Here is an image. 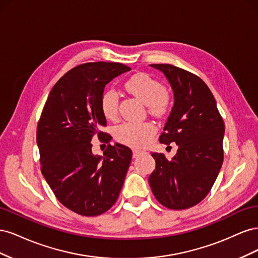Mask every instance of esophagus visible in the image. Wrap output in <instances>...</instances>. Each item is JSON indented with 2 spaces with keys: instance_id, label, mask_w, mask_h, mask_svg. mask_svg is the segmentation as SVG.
Instances as JSON below:
<instances>
[{
  "instance_id": "esophagus-1",
  "label": "esophagus",
  "mask_w": 258,
  "mask_h": 258,
  "mask_svg": "<svg viewBox=\"0 0 258 258\" xmlns=\"http://www.w3.org/2000/svg\"><path fill=\"white\" fill-rule=\"evenodd\" d=\"M145 152L142 150H139V148H134V157L137 158L139 156H141L142 154H144Z\"/></svg>"
}]
</instances>
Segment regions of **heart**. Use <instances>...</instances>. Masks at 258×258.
<instances>
[{
	"instance_id": "heart-1",
	"label": "heart",
	"mask_w": 258,
	"mask_h": 258,
	"mask_svg": "<svg viewBox=\"0 0 258 258\" xmlns=\"http://www.w3.org/2000/svg\"><path fill=\"white\" fill-rule=\"evenodd\" d=\"M124 88L147 104L151 113L162 115L168 110L170 97L165 86L151 75L138 73L124 83ZM100 106L106 119H115L118 111V95L114 90L105 91L101 97ZM155 134L156 127L151 121L122 122L114 130L117 141L134 147L145 146Z\"/></svg>"
}]
</instances>
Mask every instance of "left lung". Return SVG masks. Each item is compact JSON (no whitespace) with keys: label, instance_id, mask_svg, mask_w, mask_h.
<instances>
[{"label":"left lung","instance_id":"obj_1","mask_svg":"<svg viewBox=\"0 0 258 258\" xmlns=\"http://www.w3.org/2000/svg\"><path fill=\"white\" fill-rule=\"evenodd\" d=\"M169 81L174 104L159 137L177 145L174 157L153 153L156 168L148 177L159 204L171 210L196 206L209 194L223 165L225 124L215 99L200 77L171 64H151Z\"/></svg>","mask_w":258,"mask_h":258}]
</instances>
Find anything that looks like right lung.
Returning a JSON list of instances; mask_svg holds the SVG:
<instances>
[{"label":"right lung","mask_w":258,"mask_h":258,"mask_svg":"<svg viewBox=\"0 0 258 258\" xmlns=\"http://www.w3.org/2000/svg\"><path fill=\"white\" fill-rule=\"evenodd\" d=\"M117 62H89L70 70L53 86L37 123L41 171L54 196L83 216L111 209L119 196L132 158L129 147L108 144L93 155L91 140L108 143L100 101L105 85L130 71Z\"/></svg>","instance_id":"1"}]
</instances>
